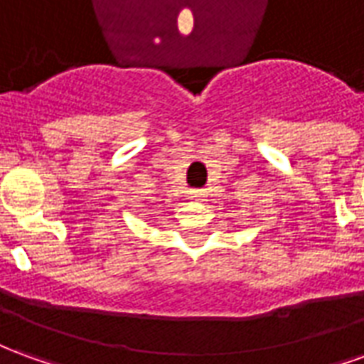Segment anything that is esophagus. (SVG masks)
<instances>
[{"instance_id": "1", "label": "esophagus", "mask_w": 364, "mask_h": 364, "mask_svg": "<svg viewBox=\"0 0 364 364\" xmlns=\"http://www.w3.org/2000/svg\"><path fill=\"white\" fill-rule=\"evenodd\" d=\"M203 197H205V191L203 189H191L189 191V198H193V200H200Z\"/></svg>"}]
</instances>
